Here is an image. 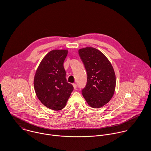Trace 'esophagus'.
Returning a JSON list of instances; mask_svg holds the SVG:
<instances>
[{
  "instance_id": "obj_1",
  "label": "esophagus",
  "mask_w": 151,
  "mask_h": 151,
  "mask_svg": "<svg viewBox=\"0 0 151 151\" xmlns=\"http://www.w3.org/2000/svg\"><path fill=\"white\" fill-rule=\"evenodd\" d=\"M73 86L74 89H77V85H76V84H73Z\"/></svg>"
}]
</instances>
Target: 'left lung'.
Listing matches in <instances>:
<instances>
[{
  "instance_id": "obj_1",
  "label": "left lung",
  "mask_w": 151,
  "mask_h": 151,
  "mask_svg": "<svg viewBox=\"0 0 151 151\" xmlns=\"http://www.w3.org/2000/svg\"><path fill=\"white\" fill-rule=\"evenodd\" d=\"M87 73V83L82 91L89 106L102 108L110 101L116 88V75L106 56L98 49L86 47L78 50Z\"/></svg>"
}]
</instances>
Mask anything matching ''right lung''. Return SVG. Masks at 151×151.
I'll return each instance as SVG.
<instances>
[{
	"mask_svg": "<svg viewBox=\"0 0 151 151\" xmlns=\"http://www.w3.org/2000/svg\"><path fill=\"white\" fill-rule=\"evenodd\" d=\"M68 50L47 53L38 65L34 78L36 95L44 106L57 111L65 108L73 90L65 78L63 63Z\"/></svg>",
	"mask_w": 151,
	"mask_h": 151,
	"instance_id": "obj_1",
	"label": "right lung"
}]
</instances>
